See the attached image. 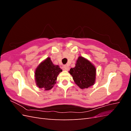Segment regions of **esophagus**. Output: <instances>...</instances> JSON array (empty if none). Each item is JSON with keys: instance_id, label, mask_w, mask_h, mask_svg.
I'll list each match as a JSON object with an SVG mask.
<instances>
[{"instance_id": "obj_1", "label": "esophagus", "mask_w": 131, "mask_h": 131, "mask_svg": "<svg viewBox=\"0 0 131 131\" xmlns=\"http://www.w3.org/2000/svg\"><path fill=\"white\" fill-rule=\"evenodd\" d=\"M62 69L64 70H69V67L68 66L64 65L62 67Z\"/></svg>"}]
</instances>
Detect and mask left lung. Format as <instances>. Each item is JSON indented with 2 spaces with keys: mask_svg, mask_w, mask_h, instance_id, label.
<instances>
[{
  "mask_svg": "<svg viewBox=\"0 0 131 131\" xmlns=\"http://www.w3.org/2000/svg\"><path fill=\"white\" fill-rule=\"evenodd\" d=\"M96 70L94 66L88 59L79 57L75 67L71 68L69 73L74 82L81 89L92 86L95 82Z\"/></svg>",
  "mask_w": 131,
  "mask_h": 131,
  "instance_id": "left-lung-1",
  "label": "left lung"
}]
</instances>
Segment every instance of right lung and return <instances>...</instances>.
<instances>
[{
	"mask_svg": "<svg viewBox=\"0 0 131 131\" xmlns=\"http://www.w3.org/2000/svg\"><path fill=\"white\" fill-rule=\"evenodd\" d=\"M62 71L57 65H54L50 58H47L41 62L35 70V77L39 88L49 90L56 84L57 78Z\"/></svg>",
	"mask_w": 131,
	"mask_h": 131,
	"instance_id": "right-lung-1",
	"label": "right lung"
}]
</instances>
